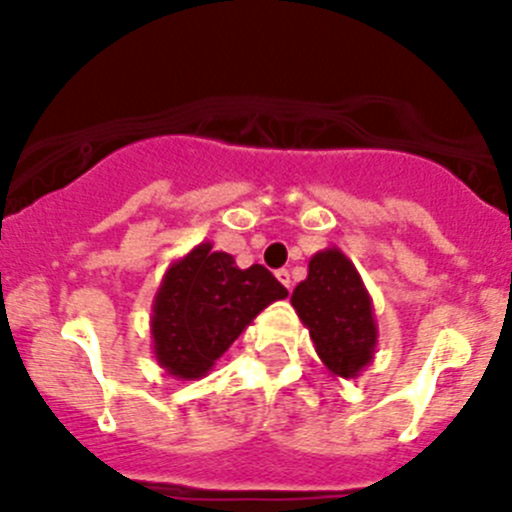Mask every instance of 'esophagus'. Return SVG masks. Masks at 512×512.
<instances>
[{
  "label": "esophagus",
  "instance_id": "obj_1",
  "mask_svg": "<svg viewBox=\"0 0 512 512\" xmlns=\"http://www.w3.org/2000/svg\"><path fill=\"white\" fill-rule=\"evenodd\" d=\"M277 279H279V282H282L287 289L292 287V279H289V271H287V269H279V271H277Z\"/></svg>",
  "mask_w": 512,
  "mask_h": 512
}]
</instances>
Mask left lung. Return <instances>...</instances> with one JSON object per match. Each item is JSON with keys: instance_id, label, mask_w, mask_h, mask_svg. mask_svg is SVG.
<instances>
[{"instance_id": "8db88e82", "label": "left lung", "mask_w": 512, "mask_h": 512, "mask_svg": "<svg viewBox=\"0 0 512 512\" xmlns=\"http://www.w3.org/2000/svg\"><path fill=\"white\" fill-rule=\"evenodd\" d=\"M289 302L333 377L354 379L372 364L379 338L372 297L341 248L330 246L312 256L307 279L297 284Z\"/></svg>"}]
</instances>
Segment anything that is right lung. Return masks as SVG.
Wrapping results in <instances>:
<instances>
[{"mask_svg":"<svg viewBox=\"0 0 512 512\" xmlns=\"http://www.w3.org/2000/svg\"><path fill=\"white\" fill-rule=\"evenodd\" d=\"M287 289L269 269H241L205 241L171 261L151 307L153 356L176 379H202L264 307Z\"/></svg>","mask_w":512,"mask_h":512,"instance_id":"right-lung-1","label":"right lung"}]
</instances>
